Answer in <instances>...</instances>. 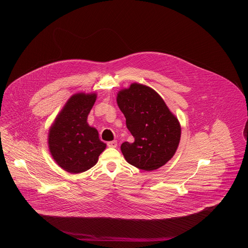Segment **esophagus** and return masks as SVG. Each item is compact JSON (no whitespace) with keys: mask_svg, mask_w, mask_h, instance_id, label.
<instances>
[{"mask_svg":"<svg viewBox=\"0 0 248 248\" xmlns=\"http://www.w3.org/2000/svg\"><path fill=\"white\" fill-rule=\"evenodd\" d=\"M107 145H108V147H109V148H115V147L117 146V142L115 141V140L108 142Z\"/></svg>","mask_w":248,"mask_h":248,"instance_id":"esophagus-1","label":"esophagus"}]
</instances>
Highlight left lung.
I'll use <instances>...</instances> for the list:
<instances>
[{"mask_svg": "<svg viewBox=\"0 0 248 248\" xmlns=\"http://www.w3.org/2000/svg\"><path fill=\"white\" fill-rule=\"evenodd\" d=\"M116 102L135 138L120 147L127 162L144 171L165 165L177 152L181 127L162 97L148 86L133 83L118 92Z\"/></svg>", "mask_w": 248, "mask_h": 248, "instance_id": "obj_1", "label": "left lung"}]
</instances>
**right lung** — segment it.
<instances>
[{
  "label": "right lung",
  "instance_id": "obj_1",
  "mask_svg": "<svg viewBox=\"0 0 248 248\" xmlns=\"http://www.w3.org/2000/svg\"><path fill=\"white\" fill-rule=\"evenodd\" d=\"M96 97L95 93L71 95L49 128L47 145L50 155L69 173L79 174L91 169L106 149L97 130L87 122Z\"/></svg>",
  "mask_w": 248,
  "mask_h": 248
}]
</instances>
